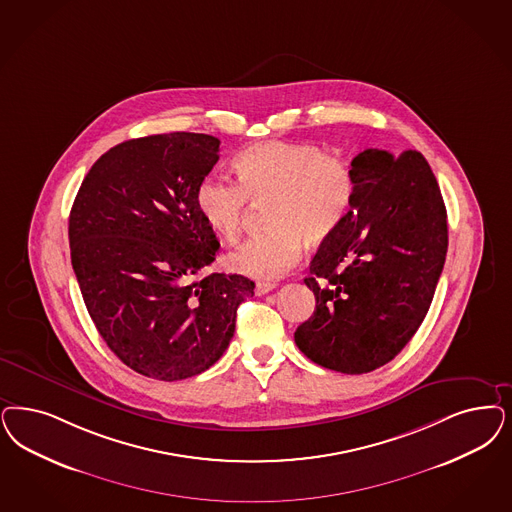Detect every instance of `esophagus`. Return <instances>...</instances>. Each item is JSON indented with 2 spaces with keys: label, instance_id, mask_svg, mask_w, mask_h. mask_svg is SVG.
Wrapping results in <instances>:
<instances>
[{
  "label": "esophagus",
  "instance_id": "34e87169",
  "mask_svg": "<svg viewBox=\"0 0 512 512\" xmlns=\"http://www.w3.org/2000/svg\"><path fill=\"white\" fill-rule=\"evenodd\" d=\"M272 289H276V283L274 282H257V285H255V293H257L259 297L270 293Z\"/></svg>",
  "mask_w": 512,
  "mask_h": 512
}]
</instances>
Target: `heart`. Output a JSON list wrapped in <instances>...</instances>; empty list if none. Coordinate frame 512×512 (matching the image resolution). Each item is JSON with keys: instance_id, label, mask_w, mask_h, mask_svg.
I'll use <instances>...</instances> for the list:
<instances>
[{"instance_id": "b5f03b06", "label": "heart", "mask_w": 512, "mask_h": 512, "mask_svg": "<svg viewBox=\"0 0 512 512\" xmlns=\"http://www.w3.org/2000/svg\"><path fill=\"white\" fill-rule=\"evenodd\" d=\"M232 168L238 185L206 177L196 189V208L219 238L232 242L244 225L247 200L268 202V229L227 257L230 270L247 278H278L299 261L302 240L308 246L327 242L352 210V164L323 155L314 143H257L238 153Z\"/></svg>"}]
</instances>
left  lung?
<instances>
[{
    "mask_svg": "<svg viewBox=\"0 0 512 512\" xmlns=\"http://www.w3.org/2000/svg\"><path fill=\"white\" fill-rule=\"evenodd\" d=\"M355 198L304 283L316 310L295 331L325 369L363 374L389 363L431 306L448 249L439 183L418 151L367 149L352 160Z\"/></svg>",
    "mask_w": 512,
    "mask_h": 512,
    "instance_id": "obj_1",
    "label": "left lung"
}]
</instances>
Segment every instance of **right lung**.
Instances as JSON below:
<instances>
[{
    "mask_svg": "<svg viewBox=\"0 0 512 512\" xmlns=\"http://www.w3.org/2000/svg\"><path fill=\"white\" fill-rule=\"evenodd\" d=\"M219 143L194 132L123 141L94 162L71 206V265L90 318L126 367L155 380L210 369L253 297L240 274H202L219 242L196 189Z\"/></svg>",
    "mask_w": 512,
    "mask_h": 512,
    "instance_id": "1",
    "label": "right lung"
}]
</instances>
